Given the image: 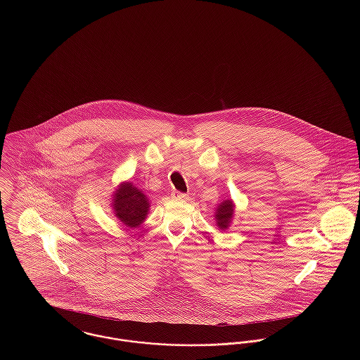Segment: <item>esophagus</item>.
Returning a JSON list of instances; mask_svg holds the SVG:
<instances>
[{
	"instance_id": "obj_1",
	"label": "esophagus",
	"mask_w": 360,
	"mask_h": 360,
	"mask_svg": "<svg viewBox=\"0 0 360 360\" xmlns=\"http://www.w3.org/2000/svg\"><path fill=\"white\" fill-rule=\"evenodd\" d=\"M172 197L176 198V200H186V198H188V194L181 193V191H174V193H172Z\"/></svg>"
}]
</instances>
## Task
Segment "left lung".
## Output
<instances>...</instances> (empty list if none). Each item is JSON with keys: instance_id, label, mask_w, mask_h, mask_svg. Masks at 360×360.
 Wrapping results in <instances>:
<instances>
[{"instance_id": "1", "label": "left lung", "mask_w": 360, "mask_h": 360, "mask_svg": "<svg viewBox=\"0 0 360 360\" xmlns=\"http://www.w3.org/2000/svg\"><path fill=\"white\" fill-rule=\"evenodd\" d=\"M233 216V204L232 201L226 200L221 205L219 206L216 212V223L220 229H226L231 223V219Z\"/></svg>"}]
</instances>
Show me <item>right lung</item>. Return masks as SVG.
Returning a JSON list of instances; mask_svg holds the SVG:
<instances>
[{
  "instance_id": "1",
  "label": "right lung",
  "mask_w": 360,
  "mask_h": 360,
  "mask_svg": "<svg viewBox=\"0 0 360 360\" xmlns=\"http://www.w3.org/2000/svg\"><path fill=\"white\" fill-rule=\"evenodd\" d=\"M113 207L121 223L135 228L144 221L150 204L147 197L132 184H122L115 193Z\"/></svg>"
}]
</instances>
